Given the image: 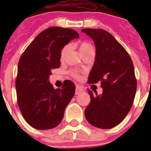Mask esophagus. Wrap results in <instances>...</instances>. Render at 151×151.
I'll return each instance as SVG.
<instances>
[{
    "label": "esophagus",
    "mask_w": 151,
    "mask_h": 151,
    "mask_svg": "<svg viewBox=\"0 0 151 151\" xmlns=\"http://www.w3.org/2000/svg\"><path fill=\"white\" fill-rule=\"evenodd\" d=\"M83 91H84V89H83L82 87H81V86L79 85L76 86V89H75L76 94H79V93H82Z\"/></svg>",
    "instance_id": "esophagus-1"
}]
</instances>
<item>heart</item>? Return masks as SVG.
<instances>
[{"instance_id": "obj_1", "label": "heart", "mask_w": 151, "mask_h": 151, "mask_svg": "<svg viewBox=\"0 0 151 151\" xmlns=\"http://www.w3.org/2000/svg\"><path fill=\"white\" fill-rule=\"evenodd\" d=\"M69 47H70L69 45H66L64 47L62 48V50H61V53H60V59H61L62 60L65 59L66 55H67V52H68L69 50ZM79 51L81 52V53L82 54V55H84V53L90 51V50H93V47L92 46V45L90 44L89 42H81L80 44H79ZM70 74L74 78L79 77V74H78L77 72H75V71H70Z\"/></svg>"}]
</instances>
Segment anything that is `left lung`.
<instances>
[{
    "label": "left lung",
    "mask_w": 151,
    "mask_h": 151,
    "mask_svg": "<svg viewBox=\"0 0 151 151\" xmlns=\"http://www.w3.org/2000/svg\"><path fill=\"white\" fill-rule=\"evenodd\" d=\"M92 38L96 58L89 73V84L101 82L103 92L88 93L90 103L84 111L91 125L102 129L115 127L125 119L132 107L137 81L129 53L111 34L103 29H82Z\"/></svg>",
    "instance_id": "obj_1"
}]
</instances>
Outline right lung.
<instances>
[{
    "label": "right lung",
    "instance_id": "obj_1",
    "mask_svg": "<svg viewBox=\"0 0 151 151\" xmlns=\"http://www.w3.org/2000/svg\"><path fill=\"white\" fill-rule=\"evenodd\" d=\"M75 30L50 27L27 46L18 62L15 87L18 105L26 122L38 130L56 127L75 92L73 82L67 80L61 89L49 81L53 69L60 67L62 48L74 38Z\"/></svg>",
    "mask_w": 151,
    "mask_h": 151
}]
</instances>
